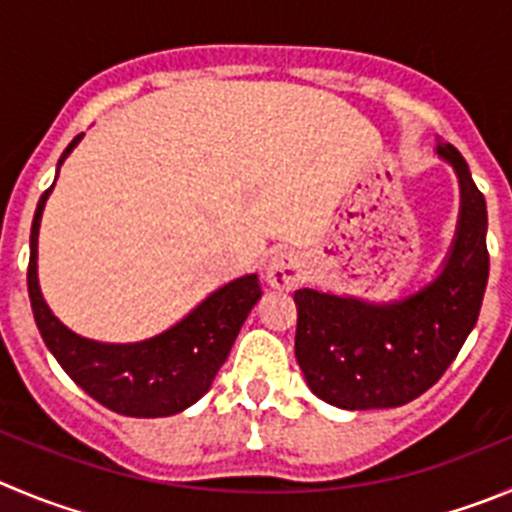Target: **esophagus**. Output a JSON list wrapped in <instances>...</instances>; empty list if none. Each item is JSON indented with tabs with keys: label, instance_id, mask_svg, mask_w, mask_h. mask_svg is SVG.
<instances>
[{
	"label": "esophagus",
	"instance_id": "obj_1",
	"mask_svg": "<svg viewBox=\"0 0 512 512\" xmlns=\"http://www.w3.org/2000/svg\"><path fill=\"white\" fill-rule=\"evenodd\" d=\"M265 280L278 290H293L303 280V260L293 250L272 252L265 265Z\"/></svg>",
	"mask_w": 512,
	"mask_h": 512
}]
</instances>
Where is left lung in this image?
Returning a JSON list of instances; mask_svg holds the SVG:
<instances>
[{
    "instance_id": "8db88e82",
    "label": "left lung",
    "mask_w": 512,
    "mask_h": 512,
    "mask_svg": "<svg viewBox=\"0 0 512 512\" xmlns=\"http://www.w3.org/2000/svg\"><path fill=\"white\" fill-rule=\"evenodd\" d=\"M439 159L460 179V222L437 278L391 303L295 290V358L310 391L341 409L409 404L439 381L475 328L485 295L487 207L467 161L452 143Z\"/></svg>"
}]
</instances>
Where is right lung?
<instances>
[{
  "label": "right lung",
  "instance_id": "obj_1",
  "mask_svg": "<svg viewBox=\"0 0 512 512\" xmlns=\"http://www.w3.org/2000/svg\"><path fill=\"white\" fill-rule=\"evenodd\" d=\"M80 138L83 133L62 151L57 171ZM52 186L37 202L27 267V290L42 341L65 374L111 412L126 417H171L184 412L207 394L227 361L242 323L260 300V280L257 275H245L222 285L176 326L146 341L100 343L78 336L52 315L37 283V234Z\"/></svg>",
  "mask_w": 512,
  "mask_h": 512
}]
</instances>
